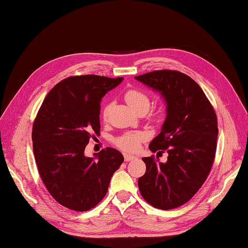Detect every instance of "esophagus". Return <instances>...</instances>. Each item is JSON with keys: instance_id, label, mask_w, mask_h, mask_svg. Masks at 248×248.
I'll return each instance as SVG.
<instances>
[{"instance_id": "34e87169", "label": "esophagus", "mask_w": 248, "mask_h": 248, "mask_svg": "<svg viewBox=\"0 0 248 248\" xmlns=\"http://www.w3.org/2000/svg\"><path fill=\"white\" fill-rule=\"evenodd\" d=\"M136 158H137V157L131 156V155H128V154H125V155H124V160H125L126 162H128V161L133 160V159H136Z\"/></svg>"}]
</instances>
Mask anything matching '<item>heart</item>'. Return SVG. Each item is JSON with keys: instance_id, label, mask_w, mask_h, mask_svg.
<instances>
[{"instance_id": "obj_1", "label": "heart", "mask_w": 248, "mask_h": 248, "mask_svg": "<svg viewBox=\"0 0 248 248\" xmlns=\"http://www.w3.org/2000/svg\"><path fill=\"white\" fill-rule=\"evenodd\" d=\"M124 100L126 103L138 114H146L151 106V99L150 96L140 89H129L124 93ZM111 108L110 103H106L101 110V118L103 121H107L109 116ZM164 118V109L158 108L154 109L149 116V121L152 123H159ZM146 137L141 132H127L122 134L121 137L116 139V146L121 149L122 151L127 153L137 152L140 147V144L145 140Z\"/></svg>"}]
</instances>
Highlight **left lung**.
Here are the masks:
<instances>
[{
    "label": "left lung",
    "mask_w": 248,
    "mask_h": 248,
    "mask_svg": "<svg viewBox=\"0 0 248 248\" xmlns=\"http://www.w3.org/2000/svg\"><path fill=\"white\" fill-rule=\"evenodd\" d=\"M136 78L161 93L168 112L161 132L149 146L153 153L167 151L168 161L144 157L146 172L139 178V188L151 206L174 209L199 191L212 169L217 117L202 88L182 72L155 70Z\"/></svg>",
    "instance_id": "left-lung-1"
}]
</instances>
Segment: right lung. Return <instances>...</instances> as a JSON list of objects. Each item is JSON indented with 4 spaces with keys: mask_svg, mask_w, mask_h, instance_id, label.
<instances>
[{
    "mask_svg": "<svg viewBox=\"0 0 248 248\" xmlns=\"http://www.w3.org/2000/svg\"><path fill=\"white\" fill-rule=\"evenodd\" d=\"M123 78L86 74L69 77L52 88L33 123L37 169L60 205L84 212L106 197L114 172L124 161L114 148L86 157L90 139L100 132V100Z\"/></svg>",
    "mask_w": 248,
    "mask_h": 248,
    "instance_id": "obj_1",
    "label": "right lung"
}]
</instances>
